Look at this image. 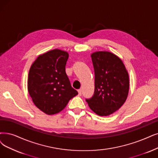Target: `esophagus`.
Instances as JSON below:
<instances>
[{"label":"esophagus","instance_id":"34e87169","mask_svg":"<svg viewBox=\"0 0 158 158\" xmlns=\"http://www.w3.org/2000/svg\"><path fill=\"white\" fill-rule=\"evenodd\" d=\"M78 95L81 96V89H78Z\"/></svg>","mask_w":158,"mask_h":158}]
</instances>
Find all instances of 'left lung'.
I'll return each instance as SVG.
<instances>
[{
  "label": "left lung",
  "instance_id": "8db88e82",
  "mask_svg": "<svg viewBox=\"0 0 158 158\" xmlns=\"http://www.w3.org/2000/svg\"><path fill=\"white\" fill-rule=\"evenodd\" d=\"M94 71L93 96L85 99L91 110L100 116H108L125 102L129 91V76L123 61L107 51L93 52Z\"/></svg>",
  "mask_w": 158,
  "mask_h": 158
}]
</instances>
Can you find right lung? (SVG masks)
I'll return each instance as SVG.
<instances>
[{"label": "right lung", "mask_w": 158, "mask_h": 158, "mask_svg": "<svg viewBox=\"0 0 158 158\" xmlns=\"http://www.w3.org/2000/svg\"><path fill=\"white\" fill-rule=\"evenodd\" d=\"M68 58L67 52L52 50L39 56L30 69V96L37 108L47 115L60 112L78 94L65 73Z\"/></svg>", "instance_id": "right-lung-1"}]
</instances>
